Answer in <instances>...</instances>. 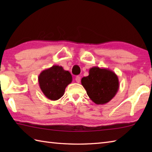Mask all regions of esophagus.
Listing matches in <instances>:
<instances>
[{
    "label": "esophagus",
    "mask_w": 152,
    "mask_h": 152,
    "mask_svg": "<svg viewBox=\"0 0 152 152\" xmlns=\"http://www.w3.org/2000/svg\"><path fill=\"white\" fill-rule=\"evenodd\" d=\"M80 76H77L76 77V82L77 83H80Z\"/></svg>",
    "instance_id": "34e87169"
}]
</instances>
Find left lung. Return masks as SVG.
I'll return each instance as SVG.
<instances>
[{"mask_svg":"<svg viewBox=\"0 0 152 152\" xmlns=\"http://www.w3.org/2000/svg\"><path fill=\"white\" fill-rule=\"evenodd\" d=\"M81 84L90 99L96 104L109 102L116 95L119 88V78L113 71L92 67L88 76L83 77Z\"/></svg>","mask_w":152,"mask_h":152,"instance_id":"obj_1","label":"left lung"}]
</instances>
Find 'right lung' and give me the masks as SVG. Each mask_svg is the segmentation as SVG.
Segmentation results:
<instances>
[{
    "instance_id": "1",
    "label": "right lung",
    "mask_w": 152,
    "mask_h": 152,
    "mask_svg": "<svg viewBox=\"0 0 152 152\" xmlns=\"http://www.w3.org/2000/svg\"><path fill=\"white\" fill-rule=\"evenodd\" d=\"M72 81V76L63 67L53 66L40 73L38 77L39 87L43 94L51 101H57L63 96L66 86Z\"/></svg>"
}]
</instances>
